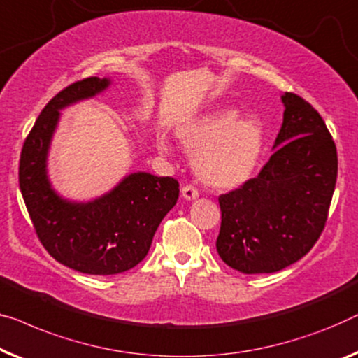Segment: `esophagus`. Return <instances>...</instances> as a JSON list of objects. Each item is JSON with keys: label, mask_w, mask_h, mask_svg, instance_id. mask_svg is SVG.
Returning a JSON list of instances; mask_svg holds the SVG:
<instances>
[{"label": "esophagus", "mask_w": 358, "mask_h": 358, "mask_svg": "<svg viewBox=\"0 0 358 358\" xmlns=\"http://www.w3.org/2000/svg\"><path fill=\"white\" fill-rule=\"evenodd\" d=\"M182 196L185 200H195L199 196V190H196L194 185H184L182 187Z\"/></svg>", "instance_id": "obj_1"}]
</instances>
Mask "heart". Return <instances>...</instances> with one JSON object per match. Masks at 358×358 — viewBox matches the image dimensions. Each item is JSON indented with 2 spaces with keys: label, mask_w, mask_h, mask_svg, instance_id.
<instances>
[{
  "label": "heart",
  "mask_w": 358,
  "mask_h": 358,
  "mask_svg": "<svg viewBox=\"0 0 358 358\" xmlns=\"http://www.w3.org/2000/svg\"><path fill=\"white\" fill-rule=\"evenodd\" d=\"M179 142L194 155V169L201 182L215 189L239 187L260 162L263 126L253 116H237L234 110H220L185 124L178 132ZM157 147L168 153L164 138Z\"/></svg>",
  "instance_id": "1"
}]
</instances>
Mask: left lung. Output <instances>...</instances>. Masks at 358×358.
Returning a JSON list of instances; mask_svg holds the SVG:
<instances>
[{"mask_svg": "<svg viewBox=\"0 0 358 358\" xmlns=\"http://www.w3.org/2000/svg\"><path fill=\"white\" fill-rule=\"evenodd\" d=\"M274 153L257 178L222 194L216 250L243 274L276 273L312 250L328 220L338 152L320 113L286 92Z\"/></svg>", "mask_w": 358, "mask_h": 358, "instance_id": "1", "label": "left lung"}]
</instances>
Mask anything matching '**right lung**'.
I'll return each mask as SVG.
<instances>
[{
    "mask_svg": "<svg viewBox=\"0 0 358 358\" xmlns=\"http://www.w3.org/2000/svg\"><path fill=\"white\" fill-rule=\"evenodd\" d=\"M110 79L89 77L51 98L25 138L19 162V187L40 242L56 262L85 274L124 273L150 250L159 222L179 199V182L132 173L115 189L82 203L51 187L46 159L59 110L98 95Z\"/></svg>",
    "mask_w": 358,
    "mask_h": 358,
    "instance_id": "right-lung-1",
    "label": "right lung"
}]
</instances>
